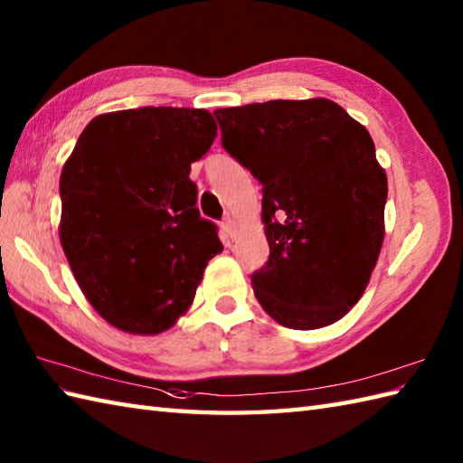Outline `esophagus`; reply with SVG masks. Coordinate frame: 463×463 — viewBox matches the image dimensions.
<instances>
[{
	"mask_svg": "<svg viewBox=\"0 0 463 463\" xmlns=\"http://www.w3.org/2000/svg\"><path fill=\"white\" fill-rule=\"evenodd\" d=\"M222 232L226 234V239H234L237 237V231H234V221L232 219H224L222 224H221Z\"/></svg>",
	"mask_w": 463,
	"mask_h": 463,
	"instance_id": "1",
	"label": "esophagus"
}]
</instances>
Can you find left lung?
I'll return each mask as SVG.
<instances>
[{"label":"left lung","instance_id":"8db88e82","mask_svg":"<svg viewBox=\"0 0 463 463\" xmlns=\"http://www.w3.org/2000/svg\"><path fill=\"white\" fill-rule=\"evenodd\" d=\"M214 117L224 149L262 183L270 257L254 297L287 328L330 326L366 290L383 242L388 179L368 129L324 97Z\"/></svg>","mask_w":463,"mask_h":463}]
</instances>
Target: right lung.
I'll list each match as a JSON object with an SVG mask.
<instances>
[{
  "label": "right lung",
  "mask_w": 463,
  "mask_h": 463,
  "mask_svg": "<svg viewBox=\"0 0 463 463\" xmlns=\"http://www.w3.org/2000/svg\"><path fill=\"white\" fill-rule=\"evenodd\" d=\"M214 137L206 109L141 107L97 115L77 139L59 181V241L111 326L141 336L169 330L222 250L189 179Z\"/></svg>",
  "instance_id": "add662e5"
}]
</instances>
